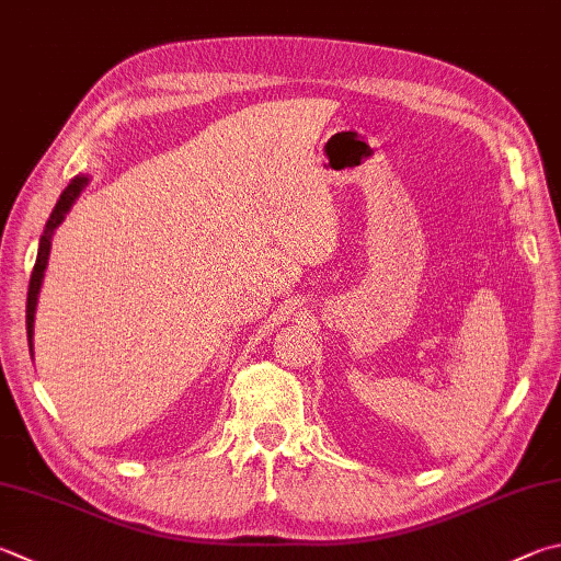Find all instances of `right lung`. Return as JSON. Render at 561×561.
<instances>
[{"label": "right lung", "instance_id": "add662e5", "mask_svg": "<svg viewBox=\"0 0 561 561\" xmlns=\"http://www.w3.org/2000/svg\"><path fill=\"white\" fill-rule=\"evenodd\" d=\"M88 179L85 176H76L73 181L68 183L66 191L60 193V198L56 203L54 213H50V218L46 222V230L44 236H41L38 242V254H36V264H34V272H32V282H28V297H26V339H28V348H32V335H34V313H36V297H38V289H41V279H44V270H46V262H48V252H50V236H54V230L60 226V220L66 218V213L73 206V201L80 196V191L85 188Z\"/></svg>", "mask_w": 561, "mask_h": 561}]
</instances>
